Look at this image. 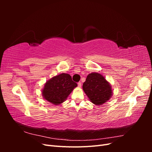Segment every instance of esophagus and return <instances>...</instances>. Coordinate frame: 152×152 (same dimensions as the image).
Returning a JSON list of instances; mask_svg holds the SVG:
<instances>
[{"label":"esophagus","mask_w":152,"mask_h":152,"mask_svg":"<svg viewBox=\"0 0 152 152\" xmlns=\"http://www.w3.org/2000/svg\"><path fill=\"white\" fill-rule=\"evenodd\" d=\"M81 85H82V83H81L80 82H78V87H81Z\"/></svg>","instance_id":"34e87169"}]
</instances>
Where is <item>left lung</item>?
<instances>
[{"label": "left lung", "mask_w": 152, "mask_h": 152, "mask_svg": "<svg viewBox=\"0 0 152 152\" xmlns=\"http://www.w3.org/2000/svg\"><path fill=\"white\" fill-rule=\"evenodd\" d=\"M82 88L91 102L98 106L107 103L113 94L112 86L104 76L96 72L87 76Z\"/></svg>", "instance_id": "obj_1"}]
</instances>
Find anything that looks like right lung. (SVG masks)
<instances>
[{
  "label": "right lung",
  "mask_w": 152,
  "mask_h": 152,
  "mask_svg": "<svg viewBox=\"0 0 152 152\" xmlns=\"http://www.w3.org/2000/svg\"><path fill=\"white\" fill-rule=\"evenodd\" d=\"M77 86V83L72 81L70 75L63 73L45 82L42 90V95L48 102L58 105L65 102Z\"/></svg>",
  "instance_id": "1"
}]
</instances>
